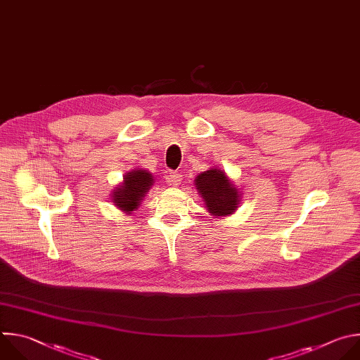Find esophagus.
Listing matches in <instances>:
<instances>
[{"label": "esophagus", "instance_id": "34e87169", "mask_svg": "<svg viewBox=\"0 0 360 360\" xmlns=\"http://www.w3.org/2000/svg\"><path fill=\"white\" fill-rule=\"evenodd\" d=\"M181 174L180 173H176V172H170L167 176H166V183L169 186H179L181 183Z\"/></svg>", "mask_w": 360, "mask_h": 360}]
</instances>
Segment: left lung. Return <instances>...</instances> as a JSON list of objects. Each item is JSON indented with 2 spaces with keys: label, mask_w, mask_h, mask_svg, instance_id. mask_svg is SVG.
I'll return each mask as SVG.
<instances>
[{
  "label": "left lung",
  "mask_w": 360,
  "mask_h": 360,
  "mask_svg": "<svg viewBox=\"0 0 360 360\" xmlns=\"http://www.w3.org/2000/svg\"><path fill=\"white\" fill-rule=\"evenodd\" d=\"M194 183L212 217H227L237 210L241 194L223 170L210 169L202 172Z\"/></svg>",
  "instance_id": "8db88e82"
}]
</instances>
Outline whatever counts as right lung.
<instances>
[{
    "label": "right lung",
    "mask_w": 360,
    "mask_h": 360,
    "mask_svg": "<svg viewBox=\"0 0 360 360\" xmlns=\"http://www.w3.org/2000/svg\"><path fill=\"white\" fill-rule=\"evenodd\" d=\"M153 176L148 170L134 169L124 174L123 183L117 186L112 195V202L126 214H130L140 205V200H143L145 194L153 186Z\"/></svg>",
    "instance_id": "add662e5"
}]
</instances>
